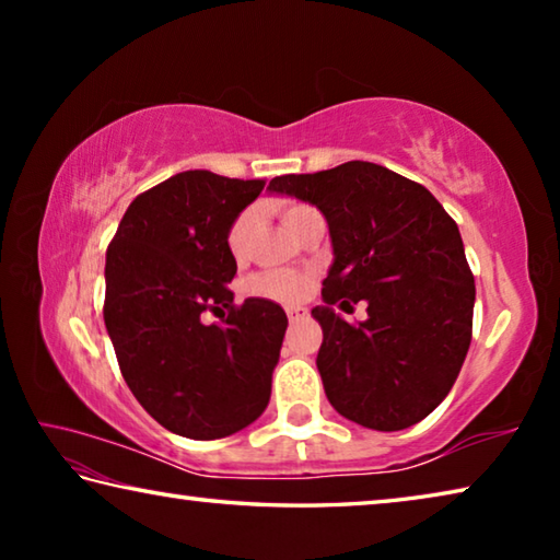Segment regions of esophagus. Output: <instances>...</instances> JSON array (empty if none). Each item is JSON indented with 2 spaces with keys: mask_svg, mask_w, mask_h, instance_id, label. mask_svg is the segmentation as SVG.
Here are the masks:
<instances>
[{
  "mask_svg": "<svg viewBox=\"0 0 560 560\" xmlns=\"http://www.w3.org/2000/svg\"><path fill=\"white\" fill-rule=\"evenodd\" d=\"M287 316H289V320L293 324V320L306 318V316H308V311L303 308V306H287Z\"/></svg>",
  "mask_w": 560,
  "mask_h": 560,
  "instance_id": "obj_1",
  "label": "esophagus"
}]
</instances>
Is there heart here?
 <instances>
[{"mask_svg": "<svg viewBox=\"0 0 560 560\" xmlns=\"http://www.w3.org/2000/svg\"><path fill=\"white\" fill-rule=\"evenodd\" d=\"M306 210H311V207L296 205V202L287 205L283 207V222H287V226H289L301 212H306ZM252 220H254L252 210H244L232 222L230 232H226V246H230V252L236 259L244 257L246 244H249ZM249 291L257 293V296H264V299L291 303V301H299L306 296L308 279L301 277V273H293V271H264V273H259V277H254L249 281Z\"/></svg>", "mask_w": 560, "mask_h": 560, "instance_id": "obj_1", "label": "heart"}]
</instances>
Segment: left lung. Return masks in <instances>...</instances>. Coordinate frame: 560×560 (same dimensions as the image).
<instances>
[{
  "instance_id": "obj_1",
  "label": "left lung",
  "mask_w": 560,
  "mask_h": 560,
  "mask_svg": "<svg viewBox=\"0 0 560 560\" xmlns=\"http://www.w3.org/2000/svg\"><path fill=\"white\" fill-rule=\"evenodd\" d=\"M269 189L320 210L334 264L324 306L318 373L328 402L363 428L395 432L438 407L471 343L474 277L457 224L430 189L383 165L350 160L314 175L273 177ZM365 300L348 325L334 305Z\"/></svg>"
}]
</instances>
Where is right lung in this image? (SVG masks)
<instances>
[{
    "label": "right lung",
    "mask_w": 560,
    "mask_h": 560,
    "mask_svg": "<svg viewBox=\"0 0 560 560\" xmlns=\"http://www.w3.org/2000/svg\"><path fill=\"white\" fill-rule=\"evenodd\" d=\"M264 185L187 170L138 195L108 246L103 318L120 373L179 438H226L269 405L287 314L269 299L234 306L226 289V232ZM205 310L223 324L205 327Z\"/></svg>",
    "instance_id": "right-lung-1"
}]
</instances>
